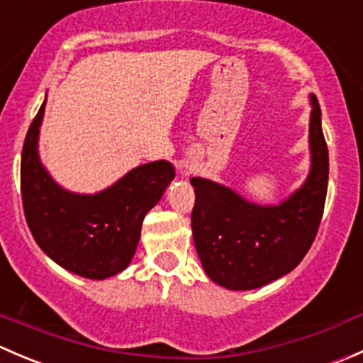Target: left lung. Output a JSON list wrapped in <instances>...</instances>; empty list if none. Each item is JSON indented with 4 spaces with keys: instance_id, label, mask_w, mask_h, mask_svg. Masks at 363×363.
Wrapping results in <instances>:
<instances>
[{
    "instance_id": "left-lung-1",
    "label": "left lung",
    "mask_w": 363,
    "mask_h": 363,
    "mask_svg": "<svg viewBox=\"0 0 363 363\" xmlns=\"http://www.w3.org/2000/svg\"><path fill=\"white\" fill-rule=\"evenodd\" d=\"M306 181L277 205L255 203L232 188L193 177V240L211 281L233 291L256 290L295 269L309 251L323 216L328 186V149L321 108L311 94Z\"/></svg>"
}]
</instances>
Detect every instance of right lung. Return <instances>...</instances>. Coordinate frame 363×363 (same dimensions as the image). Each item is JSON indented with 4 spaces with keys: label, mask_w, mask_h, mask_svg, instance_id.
<instances>
[{
    "label": "right lung",
    "mask_w": 363,
    "mask_h": 363,
    "mask_svg": "<svg viewBox=\"0 0 363 363\" xmlns=\"http://www.w3.org/2000/svg\"><path fill=\"white\" fill-rule=\"evenodd\" d=\"M47 96L26 135L21 193L26 221L40 250L77 276L107 279L130 265L145 214L175 177L170 161L138 164L101 191L86 195L57 184L38 155Z\"/></svg>",
    "instance_id": "add662e5"
}]
</instances>
